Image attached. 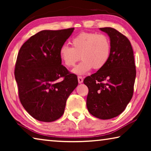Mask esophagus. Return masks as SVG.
<instances>
[{"label":"esophagus","mask_w":151,"mask_h":151,"mask_svg":"<svg viewBox=\"0 0 151 151\" xmlns=\"http://www.w3.org/2000/svg\"><path fill=\"white\" fill-rule=\"evenodd\" d=\"M78 83L79 84H81L82 83H83V77H82V76H78Z\"/></svg>","instance_id":"1"}]
</instances>
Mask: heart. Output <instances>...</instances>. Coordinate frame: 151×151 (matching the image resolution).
Segmentation results:
<instances>
[{
	"label": "heart",
	"instance_id": "obj_1",
	"mask_svg": "<svg viewBox=\"0 0 151 151\" xmlns=\"http://www.w3.org/2000/svg\"><path fill=\"white\" fill-rule=\"evenodd\" d=\"M72 47L64 45L59 56L67 67H73L81 58L82 61L73 70L76 75H83L92 68H103L111 55V43L106 36L95 32H82L71 40Z\"/></svg>",
	"mask_w": 151,
	"mask_h": 151
}]
</instances>
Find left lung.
Instances as JSON below:
<instances>
[{"mask_svg": "<svg viewBox=\"0 0 151 151\" xmlns=\"http://www.w3.org/2000/svg\"><path fill=\"white\" fill-rule=\"evenodd\" d=\"M100 30L110 38L109 59L103 68L86 77L83 82L88 88V111L96 118L106 120L121 114L131 100L136 67L129 40L112 28Z\"/></svg>", "mask_w": 151, "mask_h": 151, "instance_id": "obj_1", "label": "left lung"}]
</instances>
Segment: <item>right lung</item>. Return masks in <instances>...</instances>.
I'll list each match as a JSON object with an SVG mask.
<instances>
[{
    "label": "right lung",
    "mask_w": 151,
    "mask_h": 151,
    "mask_svg": "<svg viewBox=\"0 0 151 151\" xmlns=\"http://www.w3.org/2000/svg\"><path fill=\"white\" fill-rule=\"evenodd\" d=\"M74 29L42 30L19 50L14 70L19 99L28 113L38 121L60 118L66 100L78 85L77 76L61 65L59 56L60 47ZM60 77L62 81H58Z\"/></svg>",
    "instance_id": "obj_1"
}]
</instances>
